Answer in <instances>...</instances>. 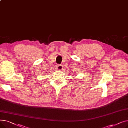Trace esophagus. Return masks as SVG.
<instances>
[{
    "instance_id": "esophagus-1",
    "label": "esophagus",
    "mask_w": 128,
    "mask_h": 128,
    "mask_svg": "<svg viewBox=\"0 0 128 128\" xmlns=\"http://www.w3.org/2000/svg\"><path fill=\"white\" fill-rule=\"evenodd\" d=\"M56 68H57V70H61L63 68V65L58 64L56 66Z\"/></svg>"
}]
</instances>
